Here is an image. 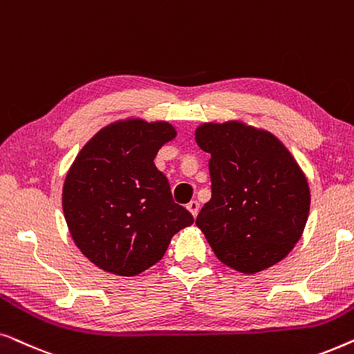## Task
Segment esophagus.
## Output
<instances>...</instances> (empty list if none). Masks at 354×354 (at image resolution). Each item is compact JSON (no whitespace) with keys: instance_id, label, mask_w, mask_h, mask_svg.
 <instances>
[{"instance_id":"esophagus-1","label":"esophagus","mask_w":354,"mask_h":354,"mask_svg":"<svg viewBox=\"0 0 354 354\" xmlns=\"http://www.w3.org/2000/svg\"><path fill=\"white\" fill-rule=\"evenodd\" d=\"M186 207H187V210L192 214V216H197V214H199V202L197 201H191Z\"/></svg>"}]
</instances>
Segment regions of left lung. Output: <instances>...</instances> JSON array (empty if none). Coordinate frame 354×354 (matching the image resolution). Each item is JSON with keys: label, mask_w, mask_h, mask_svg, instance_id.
I'll use <instances>...</instances> for the list:
<instances>
[{"label": "left lung", "mask_w": 354, "mask_h": 354, "mask_svg": "<svg viewBox=\"0 0 354 354\" xmlns=\"http://www.w3.org/2000/svg\"><path fill=\"white\" fill-rule=\"evenodd\" d=\"M196 142L210 153L212 199L196 218L215 256L257 273L288 256L309 216L308 178L283 142L244 121L204 122Z\"/></svg>", "instance_id": "1"}]
</instances>
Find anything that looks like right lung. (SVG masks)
I'll return each mask as SVG.
<instances>
[{"label":"right lung","mask_w":354,"mask_h":354,"mask_svg":"<svg viewBox=\"0 0 354 354\" xmlns=\"http://www.w3.org/2000/svg\"><path fill=\"white\" fill-rule=\"evenodd\" d=\"M176 138L167 121L128 118L102 128L66 174L63 212L75 246L102 270L134 277L163 257L192 215L174 204L153 158Z\"/></svg>","instance_id":"1"}]
</instances>
